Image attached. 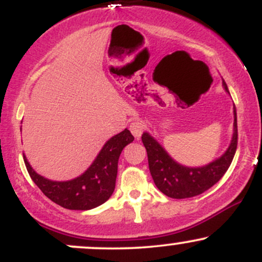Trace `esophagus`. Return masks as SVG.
<instances>
[{"instance_id":"esophagus-1","label":"esophagus","mask_w":262,"mask_h":262,"mask_svg":"<svg viewBox=\"0 0 262 262\" xmlns=\"http://www.w3.org/2000/svg\"><path fill=\"white\" fill-rule=\"evenodd\" d=\"M129 129H130L132 134H133L137 139H139V138L141 137V134H143L144 124L141 122H133L130 124V127H129Z\"/></svg>"}]
</instances>
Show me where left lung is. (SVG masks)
Segmentation results:
<instances>
[{
    "label": "left lung",
    "mask_w": 262,
    "mask_h": 262,
    "mask_svg": "<svg viewBox=\"0 0 262 262\" xmlns=\"http://www.w3.org/2000/svg\"><path fill=\"white\" fill-rule=\"evenodd\" d=\"M224 91L230 95L223 81ZM233 137L228 149L219 158L203 166H186L180 164L165 150L164 146L148 132L141 135V141L148 152L149 170L158 187L167 197L182 200L198 196L212 187L229 169L236 151L237 123L236 108L233 107Z\"/></svg>",
    "instance_id": "obj_1"
}]
</instances>
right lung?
Returning <instances> with one entry per match:
<instances>
[{
    "instance_id": "add662e5",
    "label": "right lung",
    "mask_w": 262,
    "mask_h": 262,
    "mask_svg": "<svg viewBox=\"0 0 262 262\" xmlns=\"http://www.w3.org/2000/svg\"><path fill=\"white\" fill-rule=\"evenodd\" d=\"M133 140L134 137L127 128L113 135L104 143L87 170L68 181L45 179L35 172L25 154L23 159L29 176L49 200L66 209L89 210L101 206L112 196L116 187L119 155Z\"/></svg>"
}]
</instances>
